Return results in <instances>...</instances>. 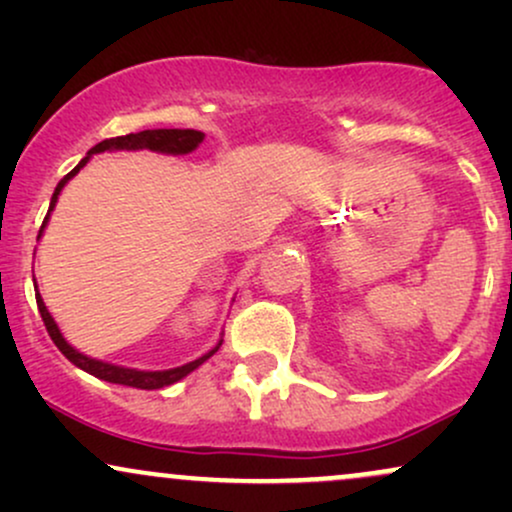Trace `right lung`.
Instances as JSON below:
<instances>
[{"label": "right lung", "instance_id": "obj_1", "mask_svg": "<svg viewBox=\"0 0 512 512\" xmlns=\"http://www.w3.org/2000/svg\"><path fill=\"white\" fill-rule=\"evenodd\" d=\"M204 142V132H197V129H144V132H137V134H125V137H115V139H105V142L93 146L88 154L81 158L79 166H76L72 173H67L64 178L60 180V185L55 187V195L50 199V209H48V216H45L43 226H40V233L38 238L43 236L45 226H48V219L52 214V209H55L57 204V197H60L62 187L67 185L69 180L74 178L76 173H79L81 168L86 166L88 161H91L96 154H103V151H156V154H166V156H185V154H192V151L197 149L199 144ZM35 301H38V310H40V317H43L45 327H48L52 342L57 344V349L62 351L64 356L69 358V361L74 363L76 368L86 370V373L96 375V378L105 380V383H115V385H127V387H137V390H161V387H168L173 383H178V380L185 378V375H190L192 370L202 366L207 358H211L219 351V346L223 339H219V344L214 346V349L207 351L204 356L195 358V361L185 363V366H178V368H168V370H139V368H125V366H115V363H108V361H98V358H91L86 354H81V351H76L72 344L67 342V339L62 337L60 327H57L55 317L50 315L48 305L43 303V296L40 293H35Z\"/></svg>", "mask_w": 512, "mask_h": 512}]
</instances>
